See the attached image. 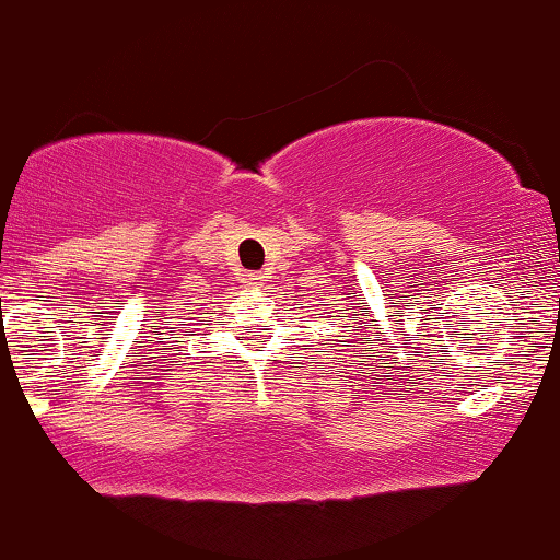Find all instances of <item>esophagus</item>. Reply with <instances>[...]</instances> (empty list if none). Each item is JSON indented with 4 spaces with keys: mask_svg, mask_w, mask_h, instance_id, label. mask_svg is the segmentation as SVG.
Segmentation results:
<instances>
[{
    "mask_svg": "<svg viewBox=\"0 0 560 560\" xmlns=\"http://www.w3.org/2000/svg\"><path fill=\"white\" fill-rule=\"evenodd\" d=\"M241 280L246 282L248 288H256V285H261V282H265V275H261V272H246Z\"/></svg>",
    "mask_w": 560,
    "mask_h": 560,
    "instance_id": "34e87169",
    "label": "esophagus"
}]
</instances>
